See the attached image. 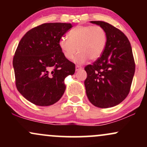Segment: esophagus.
<instances>
[{"instance_id": "obj_1", "label": "esophagus", "mask_w": 147, "mask_h": 147, "mask_svg": "<svg viewBox=\"0 0 147 147\" xmlns=\"http://www.w3.org/2000/svg\"><path fill=\"white\" fill-rule=\"evenodd\" d=\"M82 68L81 66H79V65H76V67H75L76 71H78V70H82Z\"/></svg>"}]
</instances>
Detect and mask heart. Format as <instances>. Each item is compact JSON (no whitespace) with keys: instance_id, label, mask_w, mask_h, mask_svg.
<instances>
[{"instance_id":"1","label":"heart","mask_w":147,"mask_h":147,"mask_svg":"<svg viewBox=\"0 0 147 147\" xmlns=\"http://www.w3.org/2000/svg\"><path fill=\"white\" fill-rule=\"evenodd\" d=\"M107 34L105 29L99 25H78L69 32V38L63 36L59 41V48L64 57L72 59L77 50L75 59L77 63H84L90 59H99L105 50Z\"/></svg>"}]
</instances>
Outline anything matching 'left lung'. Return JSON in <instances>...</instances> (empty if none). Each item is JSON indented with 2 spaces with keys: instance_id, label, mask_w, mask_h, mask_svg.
Masks as SVG:
<instances>
[{
  "instance_id": "left-lung-1",
  "label": "left lung",
  "mask_w": 147,
  "mask_h": 147,
  "mask_svg": "<svg viewBox=\"0 0 147 147\" xmlns=\"http://www.w3.org/2000/svg\"><path fill=\"white\" fill-rule=\"evenodd\" d=\"M90 22L105 29L107 43L102 56L84 68V85L89 101L106 109L120 104L129 95L136 64L131 43L121 30L104 21Z\"/></svg>"
}]
</instances>
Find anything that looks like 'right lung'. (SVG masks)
Here are the masks:
<instances>
[{
  "label": "right lung",
  "mask_w": 147,
  "mask_h": 147,
  "mask_svg": "<svg viewBox=\"0 0 147 147\" xmlns=\"http://www.w3.org/2000/svg\"><path fill=\"white\" fill-rule=\"evenodd\" d=\"M71 23H49L28 32L13 58L16 86L27 100L45 106L58 102L65 90L64 79L75 65L64 57L59 41Z\"/></svg>",
  "instance_id": "1"
}]
</instances>
